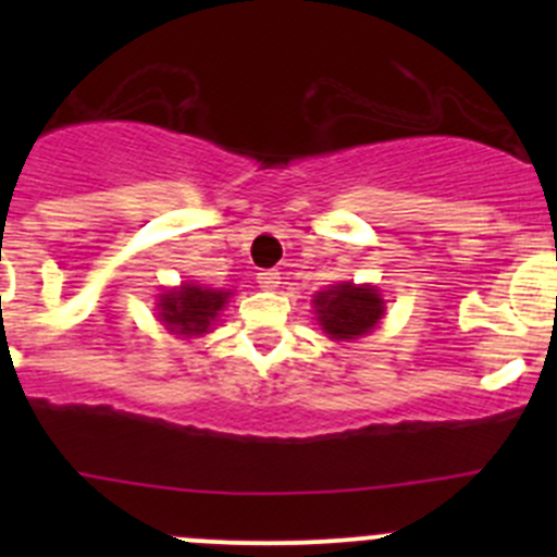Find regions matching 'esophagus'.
Instances as JSON below:
<instances>
[{
    "instance_id": "34e87169",
    "label": "esophagus",
    "mask_w": 557,
    "mask_h": 557,
    "mask_svg": "<svg viewBox=\"0 0 557 557\" xmlns=\"http://www.w3.org/2000/svg\"><path fill=\"white\" fill-rule=\"evenodd\" d=\"M258 285H261L263 290H277L280 288L277 269H263V272H258Z\"/></svg>"
}]
</instances>
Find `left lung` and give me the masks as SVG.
Listing matches in <instances>:
<instances>
[{"mask_svg":"<svg viewBox=\"0 0 557 557\" xmlns=\"http://www.w3.org/2000/svg\"><path fill=\"white\" fill-rule=\"evenodd\" d=\"M318 323L336 342H350L369 334L385 314V301L374 285L339 283L320 290L312 299Z\"/></svg>","mask_w":557,"mask_h":557,"instance_id":"8db88e82","label":"left lung"}]
</instances>
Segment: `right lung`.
Listing matches in <instances>:
<instances>
[{
	"mask_svg": "<svg viewBox=\"0 0 557 557\" xmlns=\"http://www.w3.org/2000/svg\"><path fill=\"white\" fill-rule=\"evenodd\" d=\"M228 290L201 288L183 283L159 296V320L177 336H201L215 325L218 312L226 307Z\"/></svg>",
	"mask_w": 557,
	"mask_h": 557,
	"instance_id": "right-lung-1",
	"label": "right lung"
}]
</instances>
